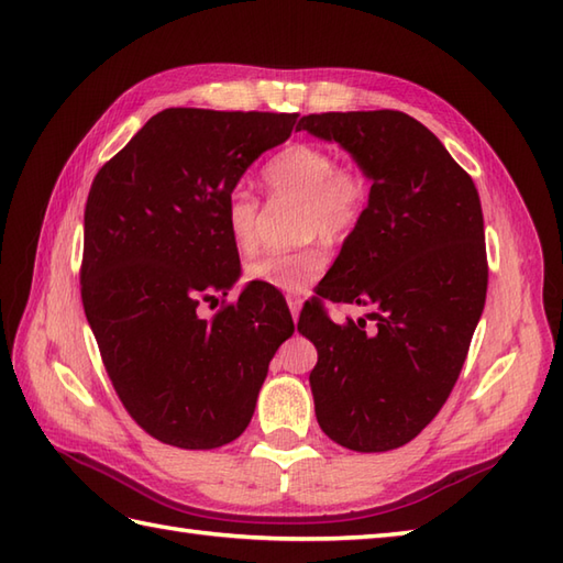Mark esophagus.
Listing matches in <instances>:
<instances>
[{"label": "esophagus", "instance_id": "34e87169", "mask_svg": "<svg viewBox=\"0 0 563 563\" xmlns=\"http://www.w3.org/2000/svg\"><path fill=\"white\" fill-rule=\"evenodd\" d=\"M285 300H288V307H290V314H292V319L300 317L302 297H300V295H285Z\"/></svg>", "mask_w": 563, "mask_h": 563}]
</instances>
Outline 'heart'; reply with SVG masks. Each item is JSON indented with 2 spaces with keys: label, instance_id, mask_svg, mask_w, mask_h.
Returning a JSON list of instances; mask_svg holds the SVG:
<instances>
[{
  "label": "heart",
  "instance_id": "obj_1",
  "mask_svg": "<svg viewBox=\"0 0 563 563\" xmlns=\"http://www.w3.org/2000/svg\"><path fill=\"white\" fill-rule=\"evenodd\" d=\"M263 184L273 198L300 200L297 234L302 239L321 234L329 242H343L367 210L369 190L365 176L343 166L333 152L292 142L263 166ZM261 202L246 188H234L224 202V224L239 254H251L258 246ZM329 251L324 242H309L292 251H271L246 266L251 283L283 292H302L327 271Z\"/></svg>",
  "mask_w": 563,
  "mask_h": 563
}]
</instances>
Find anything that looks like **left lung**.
<instances>
[{
    "label": "left lung",
    "instance_id": "1",
    "mask_svg": "<svg viewBox=\"0 0 563 563\" xmlns=\"http://www.w3.org/2000/svg\"><path fill=\"white\" fill-rule=\"evenodd\" d=\"M297 130L339 142L373 181L361 224L317 292L367 314L336 324L318 300L297 321L319 355L309 375L317 421L343 448L387 452L438 416L484 312L479 194L401 111L312 113Z\"/></svg>",
    "mask_w": 563,
    "mask_h": 563
}]
</instances>
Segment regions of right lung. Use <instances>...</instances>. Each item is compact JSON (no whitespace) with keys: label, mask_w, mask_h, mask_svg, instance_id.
Segmentation results:
<instances>
[{"label":"right lung","mask_w":563,"mask_h":563,"mask_svg":"<svg viewBox=\"0 0 563 563\" xmlns=\"http://www.w3.org/2000/svg\"><path fill=\"white\" fill-rule=\"evenodd\" d=\"M297 113L166 109L106 162L84 210L81 305L118 399L159 442L222 448L244 433L271 357L295 324L251 283L212 319L239 254L224 202Z\"/></svg>","instance_id":"1"}]
</instances>
